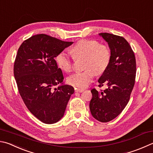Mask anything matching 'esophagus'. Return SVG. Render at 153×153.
Segmentation results:
<instances>
[{
  "label": "esophagus",
  "instance_id": "obj_1",
  "mask_svg": "<svg viewBox=\"0 0 153 153\" xmlns=\"http://www.w3.org/2000/svg\"><path fill=\"white\" fill-rule=\"evenodd\" d=\"M76 92H79V93H81V92H83V91H84V90H83V89H79V88H77V89H76Z\"/></svg>",
  "mask_w": 153,
  "mask_h": 153
}]
</instances>
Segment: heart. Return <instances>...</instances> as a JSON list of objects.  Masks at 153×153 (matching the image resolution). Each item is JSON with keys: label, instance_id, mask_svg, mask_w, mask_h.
<instances>
[{"label": "heart", "instance_id": "1", "mask_svg": "<svg viewBox=\"0 0 153 153\" xmlns=\"http://www.w3.org/2000/svg\"><path fill=\"white\" fill-rule=\"evenodd\" d=\"M75 58L85 57L84 71L76 72L68 78V82L79 88H85L92 82L95 73L103 74L110 65L111 52L109 48L99 41L92 39H82L71 49ZM55 62L61 69L69 72L73 68V57L65 51H62L55 57Z\"/></svg>", "mask_w": 153, "mask_h": 153}]
</instances>
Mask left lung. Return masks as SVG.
Segmentation results:
<instances>
[{"mask_svg":"<svg viewBox=\"0 0 153 153\" xmlns=\"http://www.w3.org/2000/svg\"><path fill=\"white\" fill-rule=\"evenodd\" d=\"M108 42L111 52V61L98 79V91L96 88L90 103L91 115L97 120L108 123L120 114L129 102L136 77V59L134 51L125 39L108 33H100Z\"/></svg>","mask_w":153,"mask_h":153,"instance_id":"left-lung-1","label":"left lung"}]
</instances>
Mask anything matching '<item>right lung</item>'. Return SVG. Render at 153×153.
Returning a JSON list of instances; mask_svg holds the SVG:
<instances>
[{"instance_id": "1", "label": "right lung", "mask_w": 153, "mask_h": 153, "mask_svg": "<svg viewBox=\"0 0 153 153\" xmlns=\"http://www.w3.org/2000/svg\"><path fill=\"white\" fill-rule=\"evenodd\" d=\"M73 42L45 34L33 35L24 41L14 63V76L25 104L36 118L45 124L62 118L74 89L63 85L62 69L54 58Z\"/></svg>"}]
</instances>
